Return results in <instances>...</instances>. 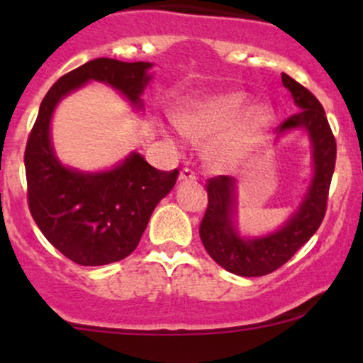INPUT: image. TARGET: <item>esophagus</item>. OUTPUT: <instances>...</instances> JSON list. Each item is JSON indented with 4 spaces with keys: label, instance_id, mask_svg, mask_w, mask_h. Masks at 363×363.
Listing matches in <instances>:
<instances>
[{
    "label": "esophagus",
    "instance_id": "1",
    "mask_svg": "<svg viewBox=\"0 0 363 363\" xmlns=\"http://www.w3.org/2000/svg\"><path fill=\"white\" fill-rule=\"evenodd\" d=\"M196 179H198V174L194 172L193 169H189V167H186V169H182L181 170V174H179V181H189V182H194Z\"/></svg>",
    "mask_w": 363,
    "mask_h": 363
}]
</instances>
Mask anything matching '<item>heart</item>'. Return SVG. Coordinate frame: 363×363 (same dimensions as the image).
I'll list each match as a JSON object with an SVG mask.
<instances>
[{
	"mask_svg": "<svg viewBox=\"0 0 363 363\" xmlns=\"http://www.w3.org/2000/svg\"><path fill=\"white\" fill-rule=\"evenodd\" d=\"M245 106V97L239 91L218 95L205 102L187 106L177 114V124L191 138H203L232 123ZM273 114L266 106L251 107L240 119L220 136L213 147L218 162H237L247 152L254 138L269 124Z\"/></svg>",
	"mask_w": 363,
	"mask_h": 363,
	"instance_id": "obj_1",
	"label": "heart"
}]
</instances>
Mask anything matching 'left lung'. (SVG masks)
Masks as SVG:
<instances>
[{
    "mask_svg": "<svg viewBox=\"0 0 363 363\" xmlns=\"http://www.w3.org/2000/svg\"><path fill=\"white\" fill-rule=\"evenodd\" d=\"M285 89L302 111L286 118L278 133L294 128L309 131L314 148L315 174L306 199L285 227L272 235L245 240L237 235L232 213L235 203V182L228 176L208 179V206L199 225V237L206 252L227 272L240 277H262L273 273L302 247L323 223L328 210V196L336 164V140L326 112L314 94L281 73Z\"/></svg>",
    "mask_w": 363,
    "mask_h": 363,
    "instance_id": "8db88e82",
    "label": "left lung"
}]
</instances>
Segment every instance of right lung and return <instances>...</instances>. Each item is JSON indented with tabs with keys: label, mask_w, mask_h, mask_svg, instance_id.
Wrapping results in <instances>:
<instances>
[{
	"label": "right lung",
	"mask_w": 363,
	"mask_h": 363,
	"mask_svg": "<svg viewBox=\"0 0 363 363\" xmlns=\"http://www.w3.org/2000/svg\"><path fill=\"white\" fill-rule=\"evenodd\" d=\"M150 62L97 57L51 86L25 147L27 201L45 239L68 259L102 266L128 257L140 244L150 216L176 184L179 169L158 170L138 153L107 172L82 174L54 157L49 124L61 97L89 80L109 83L133 104L150 80Z\"/></svg>",
	"instance_id": "obj_1"
}]
</instances>
